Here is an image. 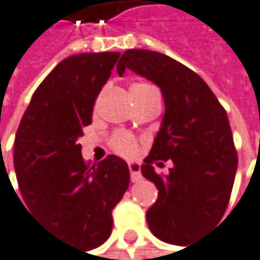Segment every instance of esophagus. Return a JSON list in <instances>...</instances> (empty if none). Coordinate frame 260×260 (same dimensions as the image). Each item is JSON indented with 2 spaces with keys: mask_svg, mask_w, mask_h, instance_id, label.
I'll return each mask as SVG.
<instances>
[{
  "mask_svg": "<svg viewBox=\"0 0 260 260\" xmlns=\"http://www.w3.org/2000/svg\"><path fill=\"white\" fill-rule=\"evenodd\" d=\"M128 169H130L132 182H140L141 180V168H140V163L128 161Z\"/></svg>",
  "mask_w": 260,
  "mask_h": 260,
  "instance_id": "34e87169",
  "label": "esophagus"
}]
</instances>
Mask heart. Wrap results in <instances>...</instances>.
<instances>
[{"label":"heart","mask_w":260,"mask_h":260,"mask_svg":"<svg viewBox=\"0 0 260 260\" xmlns=\"http://www.w3.org/2000/svg\"><path fill=\"white\" fill-rule=\"evenodd\" d=\"M149 89H152V86L146 84V83H135L130 86V92L132 94H143L146 91H149ZM111 146L116 152L119 153H122V155H132V153H135L138 144H136V140L128 135V133H124V132H120V133H116L113 136V140H111Z\"/></svg>","instance_id":"obj_1"}]
</instances>
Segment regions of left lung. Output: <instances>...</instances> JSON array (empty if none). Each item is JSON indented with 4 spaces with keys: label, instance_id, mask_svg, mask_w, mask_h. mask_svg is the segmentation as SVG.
<instances>
[{
    "label": "left lung",
    "instance_id": "8db88e82",
    "mask_svg": "<svg viewBox=\"0 0 260 260\" xmlns=\"http://www.w3.org/2000/svg\"><path fill=\"white\" fill-rule=\"evenodd\" d=\"M125 69L161 89L165 116L141 166L158 190L146 218L157 239L183 246L220 221L228 209L237 173L229 119L206 81L163 53L127 50L117 74L122 77ZM166 159L175 166L160 176L153 165Z\"/></svg>",
    "mask_w": 260,
    "mask_h": 260
}]
</instances>
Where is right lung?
Instances as JSON below:
<instances>
[{
    "label": "right lung",
    "mask_w": 260,
    "mask_h": 260,
    "mask_svg": "<svg viewBox=\"0 0 260 260\" xmlns=\"http://www.w3.org/2000/svg\"><path fill=\"white\" fill-rule=\"evenodd\" d=\"M119 56L80 53L61 61L36 89L15 135L14 168L25 209L84 251L108 240L113 209L130 183L122 158L86 163L77 143Z\"/></svg>",
    "instance_id": "1"
}]
</instances>
